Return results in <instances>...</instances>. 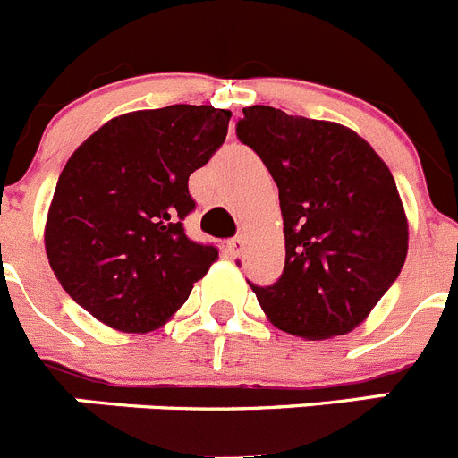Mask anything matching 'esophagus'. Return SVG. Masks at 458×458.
<instances>
[{"label":"esophagus","mask_w":458,"mask_h":458,"mask_svg":"<svg viewBox=\"0 0 458 458\" xmlns=\"http://www.w3.org/2000/svg\"><path fill=\"white\" fill-rule=\"evenodd\" d=\"M241 250H242V238L241 236L229 238V241H226V252L232 254V257H238V254H241Z\"/></svg>","instance_id":"1"}]
</instances>
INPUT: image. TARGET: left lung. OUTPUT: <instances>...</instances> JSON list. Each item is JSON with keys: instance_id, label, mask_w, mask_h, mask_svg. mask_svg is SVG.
I'll use <instances>...</instances> for the list:
<instances>
[{"instance_id": "1", "label": "left lung", "mask_w": 458, "mask_h": 458, "mask_svg": "<svg viewBox=\"0 0 458 458\" xmlns=\"http://www.w3.org/2000/svg\"><path fill=\"white\" fill-rule=\"evenodd\" d=\"M236 137L268 167L284 217V270L250 282L273 326L305 339L351 333L394 284L408 222L378 153L330 121L268 105L242 109Z\"/></svg>"}]
</instances>
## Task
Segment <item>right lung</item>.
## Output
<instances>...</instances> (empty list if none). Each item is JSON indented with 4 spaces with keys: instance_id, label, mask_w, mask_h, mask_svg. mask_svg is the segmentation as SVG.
Masks as SVG:
<instances>
[{
    "instance_id": "add662e5",
    "label": "right lung",
    "mask_w": 458,
    "mask_h": 458,
    "mask_svg": "<svg viewBox=\"0 0 458 458\" xmlns=\"http://www.w3.org/2000/svg\"><path fill=\"white\" fill-rule=\"evenodd\" d=\"M232 112L169 105L107 121L56 181L46 252L59 284L123 333L163 326L217 259L185 236L188 179L225 144Z\"/></svg>"
}]
</instances>
